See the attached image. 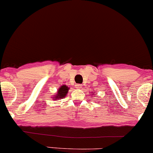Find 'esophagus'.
<instances>
[{
    "label": "esophagus",
    "instance_id": "esophagus-1",
    "mask_svg": "<svg viewBox=\"0 0 153 153\" xmlns=\"http://www.w3.org/2000/svg\"><path fill=\"white\" fill-rule=\"evenodd\" d=\"M75 88L78 89H80L82 88V85L81 84H77V85H75Z\"/></svg>",
    "mask_w": 153,
    "mask_h": 153
}]
</instances>
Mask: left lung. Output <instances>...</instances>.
<instances>
[{"instance_id": "8db88e82", "label": "left lung", "mask_w": 153, "mask_h": 153, "mask_svg": "<svg viewBox=\"0 0 153 153\" xmlns=\"http://www.w3.org/2000/svg\"><path fill=\"white\" fill-rule=\"evenodd\" d=\"M92 95H94V94H92Z\"/></svg>"}]
</instances>
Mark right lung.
<instances>
[{"instance_id": "add662e5", "label": "right lung", "mask_w": 153, "mask_h": 153, "mask_svg": "<svg viewBox=\"0 0 153 153\" xmlns=\"http://www.w3.org/2000/svg\"><path fill=\"white\" fill-rule=\"evenodd\" d=\"M70 88H68V86H67L66 85H63L62 86H60L59 88V89L57 91V94H54L52 96V99L54 101L56 100H59V99H62L63 98H65L68 94V91H69Z\"/></svg>"}]
</instances>
